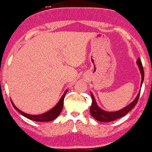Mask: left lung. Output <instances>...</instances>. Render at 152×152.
Listing matches in <instances>:
<instances>
[{
  "instance_id": "left-lung-1",
  "label": "left lung",
  "mask_w": 152,
  "mask_h": 152,
  "mask_svg": "<svg viewBox=\"0 0 152 152\" xmlns=\"http://www.w3.org/2000/svg\"><path fill=\"white\" fill-rule=\"evenodd\" d=\"M137 64L138 65L140 72H141V74H142V81H141V85H142L144 79V69H143L142 61L140 58L137 59ZM140 94V92L138 93V96H136L135 100H134L132 102L130 103L129 105H128L126 107L124 108L123 109L121 110H118L116 112H110H110H107L101 109V108L97 106L95 99H94L93 94L91 93V99H92V104H91L90 107V112H91V115L93 116L94 118H95L96 120H97V121L100 122H111V121H115V120H117L120 118H121L122 116H124L127 113H129L132 109V108L134 107V106L137 104V102L138 101Z\"/></svg>"
}]
</instances>
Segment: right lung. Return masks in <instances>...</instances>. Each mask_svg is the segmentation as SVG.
Wrapping results in <instances>:
<instances>
[{"label":"right lung","instance_id":"right-lung-1","mask_svg":"<svg viewBox=\"0 0 152 152\" xmlns=\"http://www.w3.org/2000/svg\"><path fill=\"white\" fill-rule=\"evenodd\" d=\"M67 92V91H65L64 94H63L61 99L59 100L58 103L56 104L55 107L53 108L51 110L47 112V113L42 114H39V115H31V114H28L25 113H23V112H22L20 110H19L18 108L16 107V106L14 104V103L12 102V101H11V102H12V104L14 107V108H15L16 110H18V112H19L21 114H22L23 116H25L26 118L31 120V121H38V122L51 121H53V120L56 119L57 117L59 115L60 113L61 112L63 109V107H64V97L65 96V94H66Z\"/></svg>","mask_w":152,"mask_h":152}]
</instances>
